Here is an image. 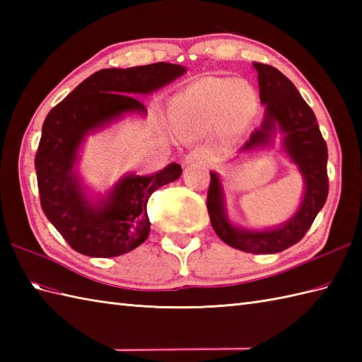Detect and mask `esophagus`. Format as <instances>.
Here are the masks:
<instances>
[{"label":"esophagus","instance_id":"1","mask_svg":"<svg viewBox=\"0 0 362 362\" xmlns=\"http://www.w3.org/2000/svg\"><path fill=\"white\" fill-rule=\"evenodd\" d=\"M209 160V153H206L205 149L202 148H197V149H193L189 153H187L185 157V165H202L205 163V161Z\"/></svg>","mask_w":362,"mask_h":362}]
</instances>
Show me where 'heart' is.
I'll return each instance as SVG.
<instances>
[{
  "mask_svg": "<svg viewBox=\"0 0 362 362\" xmlns=\"http://www.w3.org/2000/svg\"><path fill=\"white\" fill-rule=\"evenodd\" d=\"M255 110V95L250 87L232 78H202L191 83L174 99L173 115L177 122L201 129L226 126L240 129Z\"/></svg>",
  "mask_w": 362,
  "mask_h": 362,
  "instance_id": "heart-1",
  "label": "heart"
}]
</instances>
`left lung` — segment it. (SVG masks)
<instances>
[{
	"mask_svg": "<svg viewBox=\"0 0 362 362\" xmlns=\"http://www.w3.org/2000/svg\"><path fill=\"white\" fill-rule=\"evenodd\" d=\"M258 73L259 99L264 105L261 126L252 132L240 152L267 148L274 136L281 134V151L298 169L305 189L298 209L283 224L250 230L233 224L226 209V194L218 173L210 171L206 196L210 222L214 232L230 247L247 253H279L298 243L308 232L328 196L327 143L311 107L305 103L294 83L276 68L253 64Z\"/></svg>",
	"mask_w": 362,
	"mask_h": 362,
	"instance_id": "8db88e82",
	"label": "left lung"
}]
</instances>
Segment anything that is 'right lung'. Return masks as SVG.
Listing matches in <instances>:
<instances>
[{"mask_svg":"<svg viewBox=\"0 0 362 362\" xmlns=\"http://www.w3.org/2000/svg\"><path fill=\"white\" fill-rule=\"evenodd\" d=\"M182 65L158 62L107 68L81 82L46 117L35 153L40 204L51 224L82 255L119 257L146 241L151 222L146 205L153 191L177 180L179 163L149 175L124 174L104 196H90L78 173L90 134L126 115H146L136 95H151L182 74Z\"/></svg>","mask_w":362,"mask_h":362,"instance_id":"right-lung-1","label":"right lung"}]
</instances>
